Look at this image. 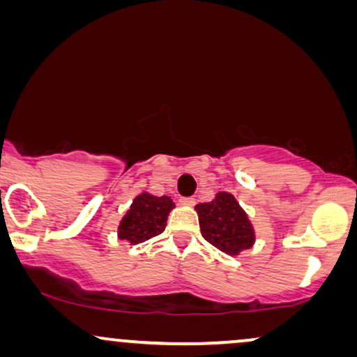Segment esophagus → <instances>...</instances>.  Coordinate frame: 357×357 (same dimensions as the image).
I'll return each mask as SVG.
<instances>
[{"mask_svg": "<svg viewBox=\"0 0 357 357\" xmlns=\"http://www.w3.org/2000/svg\"><path fill=\"white\" fill-rule=\"evenodd\" d=\"M180 203L183 204V206H195V203H197V199L188 197V198H180Z\"/></svg>", "mask_w": 357, "mask_h": 357, "instance_id": "34e87169", "label": "esophagus"}]
</instances>
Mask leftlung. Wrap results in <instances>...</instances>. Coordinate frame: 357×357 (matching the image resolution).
Listing matches in <instances>:
<instances>
[{
	"label": "left lung",
	"mask_w": 357,
	"mask_h": 357,
	"mask_svg": "<svg viewBox=\"0 0 357 357\" xmlns=\"http://www.w3.org/2000/svg\"><path fill=\"white\" fill-rule=\"evenodd\" d=\"M195 211L202 236L226 255H241L255 243L250 218L232 193L219 192L211 202L197 204Z\"/></svg>",
	"instance_id": "1"
}]
</instances>
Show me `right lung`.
I'll list each match as a JSON object with an SVG mask.
<instances>
[{"label":"right lung","instance_id":"right-lung-1","mask_svg":"<svg viewBox=\"0 0 357 357\" xmlns=\"http://www.w3.org/2000/svg\"><path fill=\"white\" fill-rule=\"evenodd\" d=\"M174 208L175 203L170 197H154L149 192H141L120 219L116 237L130 245H138L151 237L159 236L164 232L169 213Z\"/></svg>","mask_w":357,"mask_h":357}]
</instances>
